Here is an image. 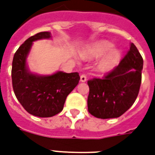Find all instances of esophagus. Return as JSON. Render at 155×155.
Segmentation results:
<instances>
[{"label":"esophagus","mask_w":155,"mask_h":155,"mask_svg":"<svg viewBox=\"0 0 155 155\" xmlns=\"http://www.w3.org/2000/svg\"><path fill=\"white\" fill-rule=\"evenodd\" d=\"M87 77L84 74H82L80 76V81L81 82H86Z\"/></svg>","instance_id":"1"}]
</instances>
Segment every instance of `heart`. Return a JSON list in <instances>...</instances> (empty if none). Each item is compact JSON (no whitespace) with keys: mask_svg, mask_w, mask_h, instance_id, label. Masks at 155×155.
<instances>
[{"mask_svg":"<svg viewBox=\"0 0 155 155\" xmlns=\"http://www.w3.org/2000/svg\"><path fill=\"white\" fill-rule=\"evenodd\" d=\"M113 46L111 43L108 41H98L91 45L87 46L84 50L82 51V56L85 58H97L104 56L110 52ZM120 59V53L119 51H114L110 52L108 56L104 59L101 64L102 70H110L113 68Z\"/></svg>","mask_w":155,"mask_h":155,"instance_id":"heart-1","label":"heart"}]
</instances>
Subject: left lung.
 Masks as SVG:
<instances>
[{"label": "left lung", "mask_w": 155, "mask_h": 155, "mask_svg": "<svg viewBox=\"0 0 155 155\" xmlns=\"http://www.w3.org/2000/svg\"><path fill=\"white\" fill-rule=\"evenodd\" d=\"M143 58L136 46L130 48L119 64L102 78L88 80V111L97 118H116L134 104L140 91Z\"/></svg>", "instance_id": "obj_1"}]
</instances>
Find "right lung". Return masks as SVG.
Masks as SVG:
<instances>
[{
  "label": "right lung",
  "instance_id": "obj_1",
  "mask_svg": "<svg viewBox=\"0 0 155 155\" xmlns=\"http://www.w3.org/2000/svg\"><path fill=\"white\" fill-rule=\"evenodd\" d=\"M49 32L31 36L18 48L12 64V84L15 97L31 115L51 117L61 112L65 99L80 80L78 72L58 71L47 77L31 74L26 67V58L33 41L48 39Z\"/></svg>",
  "mask_w": 155,
  "mask_h": 155
}]
</instances>
